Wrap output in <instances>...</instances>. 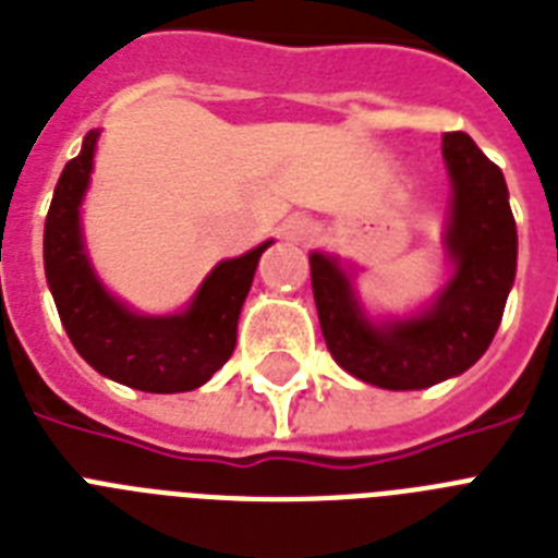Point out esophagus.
I'll list each match as a JSON object with an SVG mask.
<instances>
[{
	"mask_svg": "<svg viewBox=\"0 0 558 558\" xmlns=\"http://www.w3.org/2000/svg\"><path fill=\"white\" fill-rule=\"evenodd\" d=\"M283 238L292 240V243H312L318 238V226L312 223L306 215H292L283 223Z\"/></svg>",
	"mask_w": 558,
	"mask_h": 558,
	"instance_id": "1",
	"label": "esophagus"
}]
</instances>
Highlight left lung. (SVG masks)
Listing matches in <instances>:
<instances>
[{
	"mask_svg": "<svg viewBox=\"0 0 558 558\" xmlns=\"http://www.w3.org/2000/svg\"><path fill=\"white\" fill-rule=\"evenodd\" d=\"M441 154L452 177L444 243L456 271L429 310L375 324L338 260L310 255L320 332L335 364L381 389H424L470 369L490 347L513 287L519 240L505 174L464 131H447Z\"/></svg>",
	"mask_w": 558,
	"mask_h": 558,
	"instance_id": "left-lung-1",
	"label": "left lung"
}]
</instances>
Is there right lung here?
<instances>
[{
    "mask_svg": "<svg viewBox=\"0 0 558 558\" xmlns=\"http://www.w3.org/2000/svg\"><path fill=\"white\" fill-rule=\"evenodd\" d=\"M99 131L68 162L45 217V278L74 350L99 375L143 392L197 389L232 357L240 306L271 240L211 269L180 315H137L102 289L88 264L80 203L88 189Z\"/></svg>",
    "mask_w": 558,
    "mask_h": 558,
    "instance_id": "1",
    "label": "right lung"
}]
</instances>
